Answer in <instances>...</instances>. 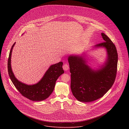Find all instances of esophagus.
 <instances>
[{
	"mask_svg": "<svg viewBox=\"0 0 129 129\" xmlns=\"http://www.w3.org/2000/svg\"><path fill=\"white\" fill-rule=\"evenodd\" d=\"M69 68V66L68 64H64L63 66V69L64 71H67Z\"/></svg>",
	"mask_w": 129,
	"mask_h": 129,
	"instance_id": "34e87169",
	"label": "esophagus"
}]
</instances>
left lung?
Instances as JSON below:
<instances>
[{
  "label": "left lung",
  "instance_id": "obj_1",
  "mask_svg": "<svg viewBox=\"0 0 129 129\" xmlns=\"http://www.w3.org/2000/svg\"><path fill=\"white\" fill-rule=\"evenodd\" d=\"M104 42L95 46L104 47L107 54L104 65L97 70L89 67L84 58L70 55L68 58L71 76V88L74 97L82 102H91L102 97L113 86L116 77L118 55L112 41L104 33Z\"/></svg>",
  "mask_w": 129,
  "mask_h": 129
}]
</instances>
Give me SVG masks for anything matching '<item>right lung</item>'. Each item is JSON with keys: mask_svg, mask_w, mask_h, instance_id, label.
<instances>
[{"mask_svg": "<svg viewBox=\"0 0 129 129\" xmlns=\"http://www.w3.org/2000/svg\"><path fill=\"white\" fill-rule=\"evenodd\" d=\"M15 44V43L12 46L8 60V74L12 83L23 96L32 101H42L48 98L54 89L56 81L64 73L62 68L63 62H59L51 65L37 84L32 85L25 84L17 80L12 72L11 55Z\"/></svg>", "mask_w": 129, "mask_h": 129, "instance_id": "right-lung-1", "label": "right lung"}]
</instances>
